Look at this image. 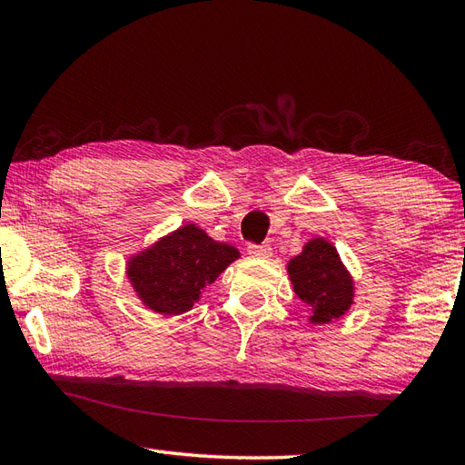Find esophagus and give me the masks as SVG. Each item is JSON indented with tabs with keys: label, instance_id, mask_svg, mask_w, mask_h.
Listing matches in <instances>:
<instances>
[{
	"label": "esophagus",
	"instance_id": "34e87169",
	"mask_svg": "<svg viewBox=\"0 0 465 465\" xmlns=\"http://www.w3.org/2000/svg\"><path fill=\"white\" fill-rule=\"evenodd\" d=\"M248 254L252 258H269L272 254L271 246H266V243H248Z\"/></svg>",
	"mask_w": 465,
	"mask_h": 465
}]
</instances>
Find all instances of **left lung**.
I'll return each mask as SVG.
<instances>
[{
  "instance_id": "8db88e82",
  "label": "left lung",
  "mask_w": 465,
  "mask_h": 465,
  "mask_svg": "<svg viewBox=\"0 0 465 465\" xmlns=\"http://www.w3.org/2000/svg\"><path fill=\"white\" fill-rule=\"evenodd\" d=\"M293 291L310 305L313 324H326L341 318L352 303V279L338 258L332 243L316 238L305 243L303 252L289 262Z\"/></svg>"
}]
</instances>
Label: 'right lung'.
<instances>
[{"label":"right lung","instance_id":"add662e5","mask_svg":"<svg viewBox=\"0 0 465 465\" xmlns=\"http://www.w3.org/2000/svg\"><path fill=\"white\" fill-rule=\"evenodd\" d=\"M240 252L219 243L196 225H184L129 262V279L141 302L163 316H178L199 302Z\"/></svg>","mask_w":465,"mask_h":465}]
</instances>
